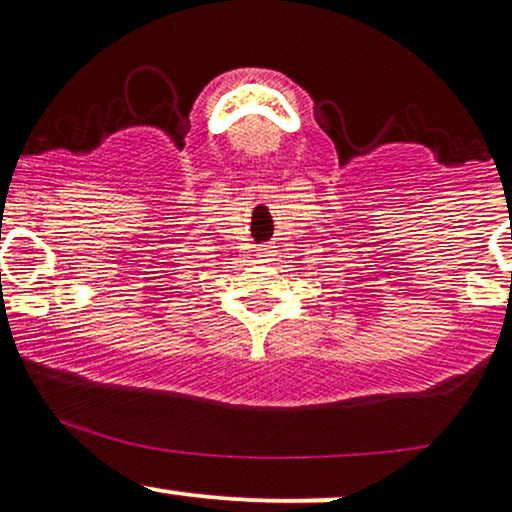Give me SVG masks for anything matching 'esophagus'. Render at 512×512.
Returning <instances> with one entry per match:
<instances>
[{"label": "esophagus", "mask_w": 512, "mask_h": 512, "mask_svg": "<svg viewBox=\"0 0 512 512\" xmlns=\"http://www.w3.org/2000/svg\"><path fill=\"white\" fill-rule=\"evenodd\" d=\"M272 257V250H260V260H269Z\"/></svg>", "instance_id": "esophagus-1"}]
</instances>
